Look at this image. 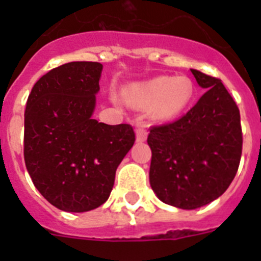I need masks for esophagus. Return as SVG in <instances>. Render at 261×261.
I'll use <instances>...</instances> for the list:
<instances>
[{"label": "esophagus", "instance_id": "obj_1", "mask_svg": "<svg viewBox=\"0 0 261 261\" xmlns=\"http://www.w3.org/2000/svg\"><path fill=\"white\" fill-rule=\"evenodd\" d=\"M146 138H147L146 126L140 124V125H137V128H136V140H137V142H144Z\"/></svg>", "mask_w": 261, "mask_h": 261}]
</instances>
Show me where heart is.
<instances>
[{
    "label": "heart",
    "mask_w": 261,
    "mask_h": 261,
    "mask_svg": "<svg viewBox=\"0 0 261 261\" xmlns=\"http://www.w3.org/2000/svg\"><path fill=\"white\" fill-rule=\"evenodd\" d=\"M193 94V82L186 75H162L129 87L126 102L138 110L150 107L155 120H171L191 105Z\"/></svg>",
    "instance_id": "obj_1"
}]
</instances>
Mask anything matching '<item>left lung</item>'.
Here are the masks:
<instances>
[{"instance_id": "8db88e82", "label": "left lung", "mask_w": 261, "mask_h": 261, "mask_svg": "<svg viewBox=\"0 0 261 261\" xmlns=\"http://www.w3.org/2000/svg\"><path fill=\"white\" fill-rule=\"evenodd\" d=\"M191 71L205 94L176 121L151 126L147 137L151 188L180 209L204 206L229 188L243 144L239 108L221 80Z\"/></svg>"}]
</instances>
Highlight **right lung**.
Listing matches in <instances>:
<instances>
[{"label": "right lung", "instance_id": "1", "mask_svg": "<svg viewBox=\"0 0 261 261\" xmlns=\"http://www.w3.org/2000/svg\"><path fill=\"white\" fill-rule=\"evenodd\" d=\"M103 65L74 61L34 85L24 111V162L34 186L64 212L107 201L116 168L136 141L129 124L93 119Z\"/></svg>", "mask_w": 261, "mask_h": 261}]
</instances>
